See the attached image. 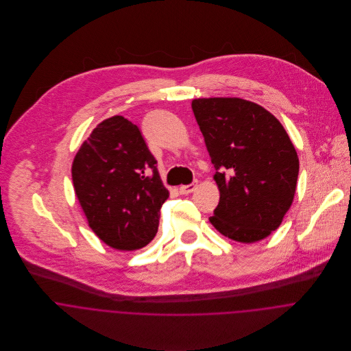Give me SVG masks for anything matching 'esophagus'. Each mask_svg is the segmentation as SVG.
I'll list each match as a JSON object with an SVG mask.
<instances>
[{
	"label": "esophagus",
	"instance_id": "34e87169",
	"mask_svg": "<svg viewBox=\"0 0 351 351\" xmlns=\"http://www.w3.org/2000/svg\"><path fill=\"white\" fill-rule=\"evenodd\" d=\"M196 186H197V184L196 182H192V184H189V185H182V186H180V193L181 195H189V193H192L195 189H196Z\"/></svg>",
	"mask_w": 351,
	"mask_h": 351
}]
</instances>
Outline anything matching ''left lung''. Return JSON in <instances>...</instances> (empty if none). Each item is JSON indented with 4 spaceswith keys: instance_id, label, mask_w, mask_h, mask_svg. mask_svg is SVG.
Masks as SVG:
<instances>
[{
    "instance_id": "obj_1",
    "label": "left lung",
    "mask_w": 351,
    "mask_h": 351,
    "mask_svg": "<svg viewBox=\"0 0 351 351\" xmlns=\"http://www.w3.org/2000/svg\"><path fill=\"white\" fill-rule=\"evenodd\" d=\"M192 109L220 192L209 221L237 242L265 239L296 192L299 156L285 128L261 105L237 97L196 99Z\"/></svg>"
}]
</instances>
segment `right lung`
<instances>
[{"label": "right lung", "mask_w": 351, "mask_h": 351, "mask_svg": "<svg viewBox=\"0 0 351 351\" xmlns=\"http://www.w3.org/2000/svg\"><path fill=\"white\" fill-rule=\"evenodd\" d=\"M71 177L89 227L104 243L132 251L154 239L169 191L138 125L123 116L104 120L77 152Z\"/></svg>", "instance_id": "add662e5"}]
</instances>
